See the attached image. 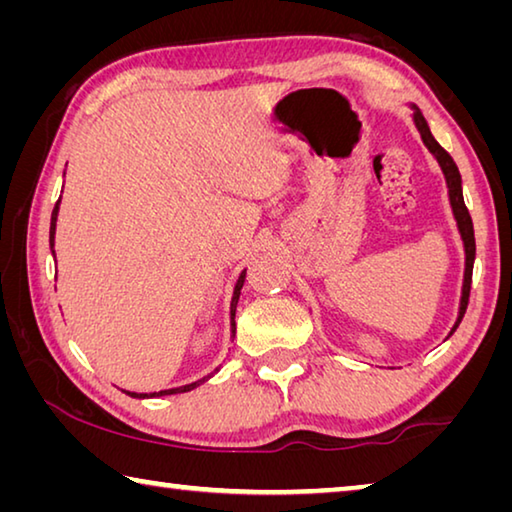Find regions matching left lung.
I'll list each match as a JSON object with an SVG mask.
<instances>
[{"instance_id": "left-lung-1", "label": "left lung", "mask_w": 512, "mask_h": 512, "mask_svg": "<svg viewBox=\"0 0 512 512\" xmlns=\"http://www.w3.org/2000/svg\"><path fill=\"white\" fill-rule=\"evenodd\" d=\"M413 119H415V126H418V131L422 135L424 144L429 146V151L436 155V160L440 162V167L445 171V178H447V187H449V201H452L454 207V216L458 221V230H461V237H463V244H465V282H463V298H461V311H458V320L452 332H456V327L461 325V320L465 316V309H467V302H470V289H472V268H474V253H476V244H474V225H472V216L470 210L465 207L463 201V187H461V173H458L456 162L452 160V155H449L443 146H440L436 140H433V135L427 126V119L422 117V112L415 108L413 112Z\"/></svg>"}]
</instances>
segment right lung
Masks as SVG:
<instances>
[{
	"label": "right lung",
	"mask_w": 512,
	"mask_h": 512,
	"mask_svg": "<svg viewBox=\"0 0 512 512\" xmlns=\"http://www.w3.org/2000/svg\"><path fill=\"white\" fill-rule=\"evenodd\" d=\"M60 203V201H58ZM58 203H56V207H54V212H51V228H49V246H54V235H56V216H58ZM244 280H246V271L239 275V280H237V287H235V296H232V307H230V311H232V334H235V311H237V302H239V293H241V287H244ZM198 386V381H194V384H187V386H180V388H171V391H160V393H151V397H155V395H173V393H187V391H192V388H196ZM128 395H133V397H149V395H144V393H128Z\"/></svg>",
	"instance_id": "1"
}]
</instances>
